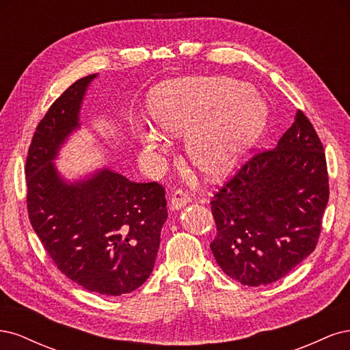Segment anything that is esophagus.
Wrapping results in <instances>:
<instances>
[{
  "label": "esophagus",
  "mask_w": 350,
  "mask_h": 350,
  "mask_svg": "<svg viewBox=\"0 0 350 350\" xmlns=\"http://www.w3.org/2000/svg\"><path fill=\"white\" fill-rule=\"evenodd\" d=\"M189 203V196L188 193H185L184 189H176L174 191L172 197H171V208L172 210H178L184 206H187Z\"/></svg>",
  "instance_id": "esophagus-1"
}]
</instances>
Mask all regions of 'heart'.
<instances>
[{
    "label": "heart",
    "mask_w": 350,
    "mask_h": 350,
    "mask_svg": "<svg viewBox=\"0 0 350 350\" xmlns=\"http://www.w3.org/2000/svg\"><path fill=\"white\" fill-rule=\"evenodd\" d=\"M150 120L167 133L188 131L189 161L201 172H226L254 146L267 125V109L247 83L226 77H189L162 84L147 99ZM147 149L159 135L137 133Z\"/></svg>",
    "instance_id": "1"
}]
</instances>
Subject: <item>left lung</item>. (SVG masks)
Returning <instances> with one entry per match:
<instances>
[{"label": "left lung", "instance_id": "1", "mask_svg": "<svg viewBox=\"0 0 350 350\" xmlns=\"http://www.w3.org/2000/svg\"><path fill=\"white\" fill-rule=\"evenodd\" d=\"M328 194L324 147L298 111L278 146L251 156L210 201L221 270L247 286L284 278L315 250Z\"/></svg>", "mask_w": 350, "mask_h": 350}]
</instances>
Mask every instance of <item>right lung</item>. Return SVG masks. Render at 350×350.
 Returning a JSON list of instances; mask_svg holds the SVG:
<instances>
[{"instance_id": "add662e5", "label": "right lung", "mask_w": 350, "mask_h": 350, "mask_svg": "<svg viewBox=\"0 0 350 350\" xmlns=\"http://www.w3.org/2000/svg\"><path fill=\"white\" fill-rule=\"evenodd\" d=\"M96 74L72 83L51 105L26 159L31 228L57 269L84 289L130 293L149 279L167 217L165 188L133 183L111 169L66 183L52 161L76 130L81 100Z\"/></svg>"}]
</instances>
